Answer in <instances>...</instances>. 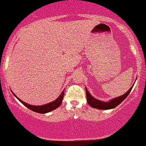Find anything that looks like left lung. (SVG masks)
<instances>
[{
	"instance_id": "left-lung-1",
	"label": "left lung",
	"mask_w": 146,
	"mask_h": 146,
	"mask_svg": "<svg viewBox=\"0 0 146 146\" xmlns=\"http://www.w3.org/2000/svg\"><path fill=\"white\" fill-rule=\"evenodd\" d=\"M133 86L124 94V95H121V96L118 97L117 98H114V99L111 100L110 102H102L100 100H98L94 98L92 95L90 94V92H88V90L85 88V91H86V98H87V102H88V104H89L90 107H93L95 109H99V110H110V109H113L114 107H117L121 102H122L126 98V97L129 95L130 92L131 91Z\"/></svg>"
}]
</instances>
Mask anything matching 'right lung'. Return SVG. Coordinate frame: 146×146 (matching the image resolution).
<instances>
[{
    "instance_id": "right-lung-1",
    "label": "right lung",
    "mask_w": 146,
    "mask_h": 146,
    "mask_svg": "<svg viewBox=\"0 0 146 146\" xmlns=\"http://www.w3.org/2000/svg\"><path fill=\"white\" fill-rule=\"evenodd\" d=\"M13 94L15 95H15L13 92ZM64 92L63 91V92H61V95H60V96L58 97V98H57L56 100L52 102H50V103H48V104H44V105H42V106L31 105V104H27V103H25V102H24L23 101H22L21 100L19 99L17 97H16V96L15 97L19 100L21 102L23 103L25 106H26L28 109L31 110L32 111H35V112H37V113H41V114H45V113L49 112V111H52V110H55V109L58 108V107L61 105V103H62V100H63V98H64Z\"/></svg>"
}]
</instances>
